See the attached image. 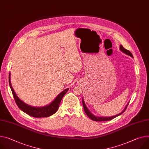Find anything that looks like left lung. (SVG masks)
Returning a JSON list of instances; mask_svg holds the SVG:
<instances>
[{
    "label": "left lung",
    "instance_id": "1",
    "mask_svg": "<svg viewBox=\"0 0 149 149\" xmlns=\"http://www.w3.org/2000/svg\"><path fill=\"white\" fill-rule=\"evenodd\" d=\"M119 49H120V50L121 52H123V53H125L126 55H128V56H130L131 57L133 58V56H132V53H131L129 50H128L125 49V48H124V47L123 46V45H120ZM128 104H129V102L128 103V104H127V106H125V107L124 108V111H123V112H121L120 113H118V114H117V115H114V116H109H109H108V117L97 116L94 115L92 113H91V112H90V111L88 110V109L87 108V106L86 105V104H85V103H84V99H83V107H84V111H85L86 115H87L91 120H95V121H106V120H111V119H113V118H115L118 116L120 115V114L124 113V112H125V111L126 110V109H127V107Z\"/></svg>",
    "mask_w": 149,
    "mask_h": 149
}]
</instances>
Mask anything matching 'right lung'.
Listing matches in <instances>:
<instances>
[{
  "label": "right lung",
  "instance_id": "obj_1",
  "mask_svg": "<svg viewBox=\"0 0 149 149\" xmlns=\"http://www.w3.org/2000/svg\"><path fill=\"white\" fill-rule=\"evenodd\" d=\"M9 83L10 88L12 90L13 96L14 97L15 101L18 107L25 113L34 118L49 117L55 113L58 109L59 104L62 100V97L69 90V88L65 89L60 94H59L58 96L56 97V98L49 104L43 107H35L26 104L17 96V94L15 93L14 90H13L11 85L10 73H9Z\"/></svg>",
  "mask_w": 149,
  "mask_h": 149
}]
</instances>
